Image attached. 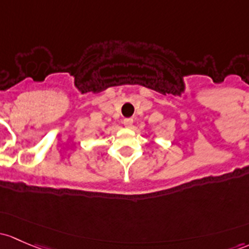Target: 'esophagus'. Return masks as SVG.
Segmentation results:
<instances>
[{"label": "esophagus", "mask_w": 249, "mask_h": 249, "mask_svg": "<svg viewBox=\"0 0 249 249\" xmlns=\"http://www.w3.org/2000/svg\"><path fill=\"white\" fill-rule=\"evenodd\" d=\"M123 124H124L125 127H131L132 124H133V119H131V118H126V119H124V122H123Z\"/></svg>", "instance_id": "34e87169"}]
</instances>
